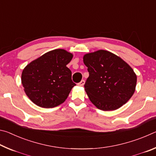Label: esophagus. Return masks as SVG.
I'll return each instance as SVG.
<instances>
[{
	"mask_svg": "<svg viewBox=\"0 0 156 156\" xmlns=\"http://www.w3.org/2000/svg\"><path fill=\"white\" fill-rule=\"evenodd\" d=\"M84 83H85V81H84V80H82L80 82V83H78V85H79V86H83L84 84Z\"/></svg>",
	"mask_w": 156,
	"mask_h": 156,
	"instance_id": "esophagus-1",
	"label": "esophagus"
}]
</instances>
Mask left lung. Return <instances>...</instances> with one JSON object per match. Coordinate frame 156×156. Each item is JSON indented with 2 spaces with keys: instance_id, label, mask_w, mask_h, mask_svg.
Returning <instances> with one entry per match:
<instances>
[{
  "instance_id": "1",
  "label": "left lung",
  "mask_w": 156,
  "mask_h": 156,
  "mask_svg": "<svg viewBox=\"0 0 156 156\" xmlns=\"http://www.w3.org/2000/svg\"><path fill=\"white\" fill-rule=\"evenodd\" d=\"M83 62L89 74L84 89L98 109H118L133 96L137 76L120 57L106 50H98L84 55Z\"/></svg>"
}]
</instances>
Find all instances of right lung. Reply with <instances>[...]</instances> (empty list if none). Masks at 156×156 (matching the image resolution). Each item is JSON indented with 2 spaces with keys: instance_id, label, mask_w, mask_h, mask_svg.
Returning <instances> with one entry per match:
<instances>
[{
  "instance_id": "add662e5",
  "label": "right lung",
  "mask_w": 156,
  "mask_h": 156,
  "mask_svg": "<svg viewBox=\"0 0 156 156\" xmlns=\"http://www.w3.org/2000/svg\"><path fill=\"white\" fill-rule=\"evenodd\" d=\"M73 54L54 49L33 60L23 71L21 82L25 94L34 104L53 108L65 101L76 85L67 65Z\"/></svg>"
}]
</instances>
